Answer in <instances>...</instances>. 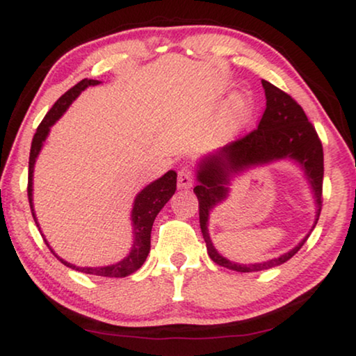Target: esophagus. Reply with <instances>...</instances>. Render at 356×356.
I'll list each match as a JSON object with an SVG mask.
<instances>
[{
  "label": "esophagus",
  "mask_w": 356,
  "mask_h": 356,
  "mask_svg": "<svg viewBox=\"0 0 356 356\" xmlns=\"http://www.w3.org/2000/svg\"><path fill=\"white\" fill-rule=\"evenodd\" d=\"M194 183V175L189 167H183L178 172V188L179 189H188L191 188Z\"/></svg>",
  "instance_id": "esophagus-1"
}]
</instances>
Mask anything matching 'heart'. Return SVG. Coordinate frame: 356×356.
<instances>
[{"instance_id":"1","label":"heart","mask_w":356,"mask_h":356,"mask_svg":"<svg viewBox=\"0 0 356 356\" xmlns=\"http://www.w3.org/2000/svg\"><path fill=\"white\" fill-rule=\"evenodd\" d=\"M254 115V100L248 94L233 95L218 116V131L223 136H232L245 128Z\"/></svg>"}]
</instances>
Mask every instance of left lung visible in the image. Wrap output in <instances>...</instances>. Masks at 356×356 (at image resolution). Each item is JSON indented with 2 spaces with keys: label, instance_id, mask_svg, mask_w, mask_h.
<instances>
[{
  "label": "left lung",
  "instance_id": "1",
  "mask_svg": "<svg viewBox=\"0 0 356 356\" xmlns=\"http://www.w3.org/2000/svg\"><path fill=\"white\" fill-rule=\"evenodd\" d=\"M262 87L266 92V110L257 129L216 152L204 155L196 170L197 186L194 188V193L199 201V223L207 252L216 264L236 272H257L284 264L300 251L309 236L308 233L293 250L264 262L240 264L223 257L209 236V216L216 206L228 197V186L236 175L279 160H291L303 170L314 194L316 218L313 228L318 223L323 209L324 154L318 133L308 121L303 108L289 94L267 81H262Z\"/></svg>",
  "mask_w": 356,
  "mask_h": 356
}]
</instances>
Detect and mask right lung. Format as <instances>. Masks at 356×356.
<instances>
[{"label": "right lung", "mask_w": 356, "mask_h": 356, "mask_svg": "<svg viewBox=\"0 0 356 356\" xmlns=\"http://www.w3.org/2000/svg\"><path fill=\"white\" fill-rule=\"evenodd\" d=\"M100 84V81L95 79H82L81 82L66 92L65 95H61L60 99L56 100V104L51 106V110L45 115V118L42 120L40 126L37 128V133L33 134L32 139V147H31V157H29V184H27V194H29V204H31V211L33 216V220H35L37 227V217L35 212H33V199H32V191H33V165H35V160L40 154L43 147V143L50 134V128L56 123L58 120L61 118L63 113L70 108V105L76 100V97H79L82 90H86L89 86H97ZM175 191H177V172L170 170L155 179L150 184H147L143 191L138 193V196L134 199L133 211H131V222H133V246H131L129 254L121 259L116 264L110 266H102V267H79L71 264L65 259H61L60 256L56 254L55 251L51 250V246L48 245V241L43 236V241L47 243V246L50 248V251L55 254L58 259H60L63 264L71 267V269H76L79 272H84V274H92V275H100V277H128L139 269L140 266L144 264V261L147 259V254L150 251V232H152V225L157 213L162 211V207L170 201V197L173 196ZM42 233V232H40Z\"/></svg>", "instance_id": "add662e5"}]
</instances>
